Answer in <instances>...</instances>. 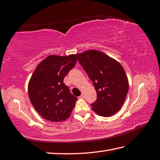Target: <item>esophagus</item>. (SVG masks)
Segmentation results:
<instances>
[{"instance_id":"obj_1","label":"esophagus","mask_w":160,"mask_h":160,"mask_svg":"<svg viewBox=\"0 0 160 160\" xmlns=\"http://www.w3.org/2000/svg\"><path fill=\"white\" fill-rule=\"evenodd\" d=\"M78 98H80V99L84 98V95H83V94H82V95H80V96H78Z\"/></svg>"}]
</instances>
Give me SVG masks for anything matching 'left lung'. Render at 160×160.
<instances>
[{
	"mask_svg": "<svg viewBox=\"0 0 160 160\" xmlns=\"http://www.w3.org/2000/svg\"><path fill=\"white\" fill-rule=\"evenodd\" d=\"M78 60L92 81L97 93L92 109L102 117H111L121 109L128 92V80L119 62L96 50L76 54Z\"/></svg>",
	"mask_w": 160,
	"mask_h": 160,
	"instance_id": "left-lung-1",
	"label": "left lung"
}]
</instances>
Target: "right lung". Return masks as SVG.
<instances>
[{
    "label": "right lung",
    "mask_w": 160,
    "mask_h": 160,
    "mask_svg": "<svg viewBox=\"0 0 160 160\" xmlns=\"http://www.w3.org/2000/svg\"><path fill=\"white\" fill-rule=\"evenodd\" d=\"M76 62V55H49L34 70L28 83V96L44 119L61 122L70 117L78 98L63 80Z\"/></svg>",
    "instance_id": "1"
}]
</instances>
